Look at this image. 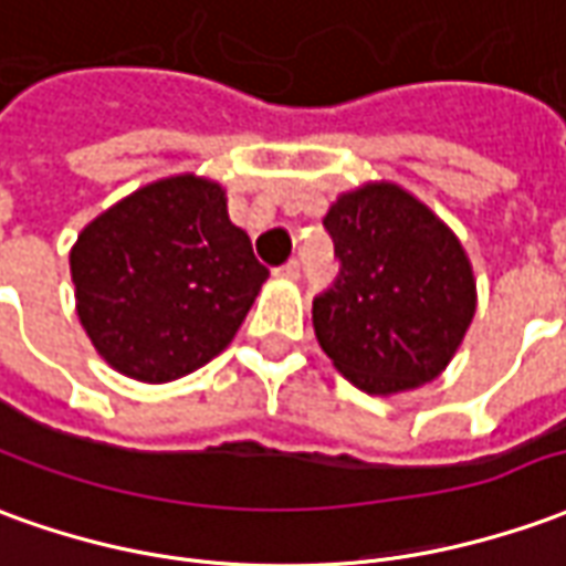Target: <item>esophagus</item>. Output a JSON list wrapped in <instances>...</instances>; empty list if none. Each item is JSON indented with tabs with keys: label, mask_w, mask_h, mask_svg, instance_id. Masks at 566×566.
<instances>
[{
	"label": "esophagus",
	"mask_w": 566,
	"mask_h": 566,
	"mask_svg": "<svg viewBox=\"0 0 566 566\" xmlns=\"http://www.w3.org/2000/svg\"><path fill=\"white\" fill-rule=\"evenodd\" d=\"M275 275H282V279H291V282H294V279H300V260H296V256H291V260H287L284 266H279V270H275Z\"/></svg>",
	"instance_id": "34e87169"
}]
</instances>
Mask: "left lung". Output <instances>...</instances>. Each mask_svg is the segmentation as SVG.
Wrapping results in <instances>:
<instances>
[{
  "label": "left lung",
  "instance_id": "1",
  "mask_svg": "<svg viewBox=\"0 0 566 566\" xmlns=\"http://www.w3.org/2000/svg\"><path fill=\"white\" fill-rule=\"evenodd\" d=\"M339 272L312 296L324 355L370 395L434 379L475 315V279L460 239L395 184L339 196L324 217Z\"/></svg>",
  "mask_w": 566,
  "mask_h": 566
}]
</instances>
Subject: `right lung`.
<instances>
[{"mask_svg":"<svg viewBox=\"0 0 566 566\" xmlns=\"http://www.w3.org/2000/svg\"><path fill=\"white\" fill-rule=\"evenodd\" d=\"M78 322L118 374L187 377L227 349L270 270L232 227L223 189L192 174L137 189L70 254Z\"/></svg>","mask_w":566,"mask_h":566,"instance_id":"1","label":"right lung"}]
</instances>
